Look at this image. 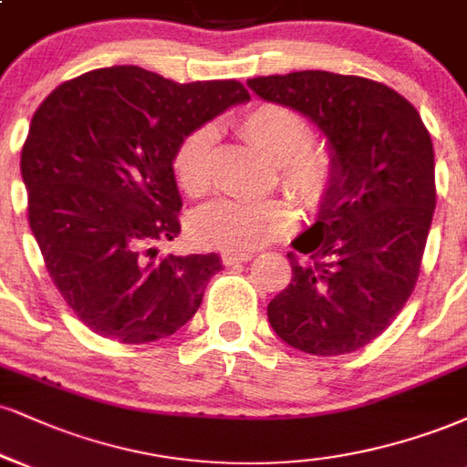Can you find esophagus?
<instances>
[{"mask_svg": "<svg viewBox=\"0 0 467 467\" xmlns=\"http://www.w3.org/2000/svg\"><path fill=\"white\" fill-rule=\"evenodd\" d=\"M252 258L250 252H223L222 263L223 265H237V263H248Z\"/></svg>", "mask_w": 467, "mask_h": 467, "instance_id": "1", "label": "esophagus"}]
</instances>
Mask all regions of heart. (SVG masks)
<instances>
[{
    "label": "heart",
    "mask_w": 467,
    "mask_h": 467,
    "mask_svg": "<svg viewBox=\"0 0 467 467\" xmlns=\"http://www.w3.org/2000/svg\"><path fill=\"white\" fill-rule=\"evenodd\" d=\"M239 130L252 145L276 161L278 182L302 209L322 206L339 180V159L324 141H313L302 112L287 104L261 102L241 115ZM215 130L200 126L180 139L171 154L178 187L200 198L211 187V150ZM296 226L287 200H217L191 217V234L200 245L248 252L283 239Z\"/></svg>",
    "instance_id": "obj_1"
}]
</instances>
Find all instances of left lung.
<instances>
[{
  "mask_svg": "<svg viewBox=\"0 0 467 467\" xmlns=\"http://www.w3.org/2000/svg\"><path fill=\"white\" fill-rule=\"evenodd\" d=\"M248 87L326 134L339 180L289 252L291 283L269 302L283 341L317 357L355 352L394 322L420 276L435 211V154L415 106L387 84L330 71Z\"/></svg>",
  "mask_w": 467,
  "mask_h": 467,
  "instance_id": "1",
  "label": "left lung"
}]
</instances>
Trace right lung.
<instances>
[{"mask_svg": "<svg viewBox=\"0 0 467 467\" xmlns=\"http://www.w3.org/2000/svg\"><path fill=\"white\" fill-rule=\"evenodd\" d=\"M237 80L180 84L134 65L56 87L21 150L27 219L67 306L93 333L148 344L195 316L211 254H159L182 209L171 154L184 134L248 102Z\"/></svg>", "mask_w": 467, "mask_h": 467, "instance_id": "obj_1", "label": "right lung"}]
</instances>
